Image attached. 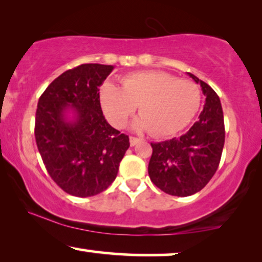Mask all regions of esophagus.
Instances as JSON below:
<instances>
[{
	"mask_svg": "<svg viewBox=\"0 0 262 262\" xmlns=\"http://www.w3.org/2000/svg\"><path fill=\"white\" fill-rule=\"evenodd\" d=\"M140 141H141V139H139V138H134V137L129 138V142H130V146H135L137 144H139Z\"/></svg>",
	"mask_w": 262,
	"mask_h": 262,
	"instance_id": "obj_1",
	"label": "esophagus"
}]
</instances>
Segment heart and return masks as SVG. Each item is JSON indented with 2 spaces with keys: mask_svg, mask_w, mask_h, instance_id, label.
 Instances as JSON below:
<instances>
[{
  "mask_svg": "<svg viewBox=\"0 0 262 262\" xmlns=\"http://www.w3.org/2000/svg\"><path fill=\"white\" fill-rule=\"evenodd\" d=\"M99 99L104 114L115 127H123L139 106L140 117L135 120L134 127L149 130L155 137H169L186 128L195 117L201 92L190 80L147 71L124 76L121 87L104 82Z\"/></svg>",
  "mask_w": 262,
  "mask_h": 262,
  "instance_id": "b5f03b06",
  "label": "heart"
}]
</instances>
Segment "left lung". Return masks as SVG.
<instances>
[{
	"label": "left lung",
	"instance_id": "8db88e82",
	"mask_svg": "<svg viewBox=\"0 0 262 262\" xmlns=\"http://www.w3.org/2000/svg\"><path fill=\"white\" fill-rule=\"evenodd\" d=\"M206 97L199 121L181 138L151 144L148 175L164 193L189 196L200 191L217 171L224 147L225 129L221 100L206 82L191 73Z\"/></svg>",
	"mask_w": 262,
	"mask_h": 262
}]
</instances>
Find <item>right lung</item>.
Wrapping results in <instances>:
<instances>
[{
  "label": "right lung",
  "mask_w": 262,
  "mask_h": 262,
  "mask_svg": "<svg viewBox=\"0 0 262 262\" xmlns=\"http://www.w3.org/2000/svg\"><path fill=\"white\" fill-rule=\"evenodd\" d=\"M114 66L87 63L62 73L38 100L34 135L49 175L78 198L114 182L129 138L104 117L99 86Z\"/></svg>",
  "instance_id": "right-lung-1"
}]
</instances>
